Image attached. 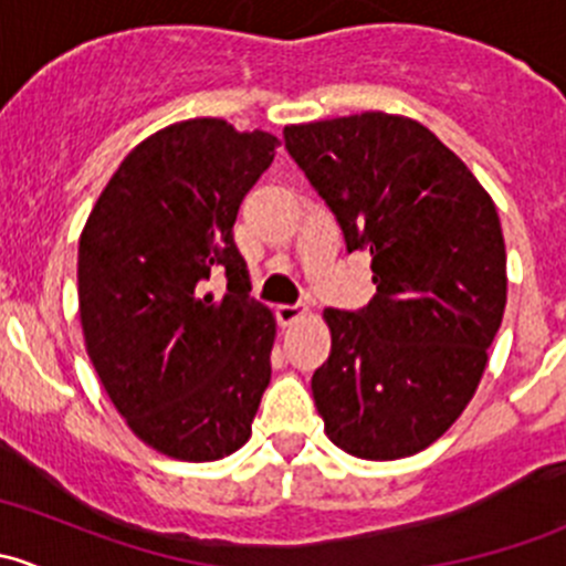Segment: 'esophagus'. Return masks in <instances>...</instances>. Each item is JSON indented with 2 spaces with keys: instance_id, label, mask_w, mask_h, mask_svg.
<instances>
[{
  "instance_id": "34e87169",
  "label": "esophagus",
  "mask_w": 566,
  "mask_h": 566,
  "mask_svg": "<svg viewBox=\"0 0 566 566\" xmlns=\"http://www.w3.org/2000/svg\"><path fill=\"white\" fill-rule=\"evenodd\" d=\"M301 317H306V310L304 306H290V304H282V306H276V319L282 325H293V323H298Z\"/></svg>"
}]
</instances>
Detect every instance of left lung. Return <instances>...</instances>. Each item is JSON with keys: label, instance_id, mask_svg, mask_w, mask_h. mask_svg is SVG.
I'll use <instances>...</instances> for the list:
<instances>
[{"label": "left lung", "instance_id": "8db88e82", "mask_svg": "<svg viewBox=\"0 0 566 566\" xmlns=\"http://www.w3.org/2000/svg\"><path fill=\"white\" fill-rule=\"evenodd\" d=\"M284 145L367 249L378 295L325 310L331 356L312 378L325 436L361 460L436 443L476 394L506 306L493 197L430 128L361 112L284 128Z\"/></svg>", "mask_w": 566, "mask_h": 566}]
</instances>
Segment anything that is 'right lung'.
I'll list each match as a JSON object with an SVG mask.
<instances>
[{"label": "right lung", "instance_id": "right-lung-1", "mask_svg": "<svg viewBox=\"0 0 566 566\" xmlns=\"http://www.w3.org/2000/svg\"><path fill=\"white\" fill-rule=\"evenodd\" d=\"M279 139L227 119L167 125L134 147L78 238V317L101 384L142 443L182 462L238 452L271 384L276 317L249 298L238 208ZM228 273L221 300L203 293Z\"/></svg>", "mask_w": 566, "mask_h": 566}]
</instances>
